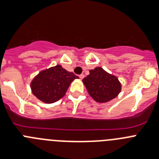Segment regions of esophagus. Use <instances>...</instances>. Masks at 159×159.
I'll use <instances>...</instances> for the list:
<instances>
[{
    "label": "esophagus",
    "instance_id": "34e87169",
    "mask_svg": "<svg viewBox=\"0 0 159 159\" xmlns=\"http://www.w3.org/2000/svg\"><path fill=\"white\" fill-rule=\"evenodd\" d=\"M84 77H85V75H84V74H81V75H79L80 79H83V78H84Z\"/></svg>",
    "mask_w": 159,
    "mask_h": 159
}]
</instances>
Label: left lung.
Instances as JSON below:
<instances>
[{
    "label": "left lung",
    "instance_id": "1",
    "mask_svg": "<svg viewBox=\"0 0 159 159\" xmlns=\"http://www.w3.org/2000/svg\"><path fill=\"white\" fill-rule=\"evenodd\" d=\"M82 81L90 97L99 103H106L116 98L122 88L115 75L100 66L90 70L89 74Z\"/></svg>",
    "mask_w": 159,
    "mask_h": 159
}]
</instances>
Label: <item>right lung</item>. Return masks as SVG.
<instances>
[{"label": "right lung", "mask_w": 159, "mask_h": 159, "mask_svg": "<svg viewBox=\"0 0 159 159\" xmlns=\"http://www.w3.org/2000/svg\"><path fill=\"white\" fill-rule=\"evenodd\" d=\"M74 79H78V77L57 65L37 74L31 82V92L39 101L51 104L64 97Z\"/></svg>", "instance_id": "1"}]
</instances>
